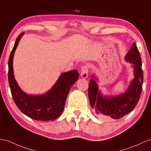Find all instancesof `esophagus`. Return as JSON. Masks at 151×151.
I'll return each mask as SVG.
<instances>
[{"label":"esophagus","instance_id":"34e87169","mask_svg":"<svg viewBox=\"0 0 151 151\" xmlns=\"http://www.w3.org/2000/svg\"><path fill=\"white\" fill-rule=\"evenodd\" d=\"M89 68L87 65H83L81 69V77L83 78H86L88 76Z\"/></svg>","mask_w":151,"mask_h":151}]
</instances>
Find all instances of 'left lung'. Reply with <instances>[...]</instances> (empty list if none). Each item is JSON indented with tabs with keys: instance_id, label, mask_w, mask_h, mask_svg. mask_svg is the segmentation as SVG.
<instances>
[{
	"instance_id": "left-lung-1",
	"label": "left lung",
	"mask_w": 151,
	"mask_h": 151,
	"mask_svg": "<svg viewBox=\"0 0 151 151\" xmlns=\"http://www.w3.org/2000/svg\"><path fill=\"white\" fill-rule=\"evenodd\" d=\"M125 60L134 64V78L124 94L111 99L102 97L98 91L99 88L94 77L90 80L88 89L90 105L98 116L120 119L134 109L138 102L142 91L143 73L141 56L135 43L126 55Z\"/></svg>"
}]
</instances>
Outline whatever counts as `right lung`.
<instances>
[{
  "label": "right lung",
  "mask_w": 151,
  "mask_h": 151,
  "mask_svg": "<svg viewBox=\"0 0 151 151\" xmlns=\"http://www.w3.org/2000/svg\"><path fill=\"white\" fill-rule=\"evenodd\" d=\"M17 38L8 61V82L12 95L20 111L36 120H53L60 116L65 106L68 94L73 84L78 80L77 70L63 73L52 88L44 95L29 96L20 89L13 75V58L20 37Z\"/></svg>",
  "instance_id": "obj_1"
}]
</instances>
